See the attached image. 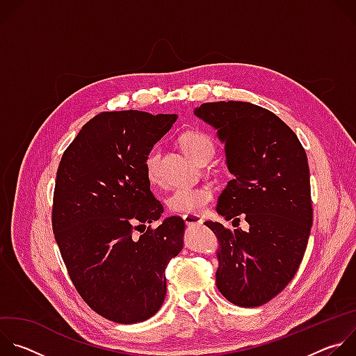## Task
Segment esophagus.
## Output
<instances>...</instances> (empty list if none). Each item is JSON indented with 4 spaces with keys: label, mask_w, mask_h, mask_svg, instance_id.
Returning a JSON list of instances; mask_svg holds the SVG:
<instances>
[{
    "label": "esophagus",
    "mask_w": 356,
    "mask_h": 356,
    "mask_svg": "<svg viewBox=\"0 0 356 356\" xmlns=\"http://www.w3.org/2000/svg\"><path fill=\"white\" fill-rule=\"evenodd\" d=\"M183 220H184L186 225H188V227L202 224V218H201L200 216H194V214H186V216L183 217Z\"/></svg>",
    "instance_id": "1"
}]
</instances>
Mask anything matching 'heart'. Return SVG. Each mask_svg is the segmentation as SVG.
<instances>
[{"label":"heart","mask_w":356,"mask_h":356,"mask_svg":"<svg viewBox=\"0 0 356 356\" xmlns=\"http://www.w3.org/2000/svg\"><path fill=\"white\" fill-rule=\"evenodd\" d=\"M180 143L193 162H200L202 158H213L216 152L214 140L201 131H188L181 135ZM162 150L158 145L152 146L143 158V169L150 183L159 181V162ZM213 200V193L206 186L177 187L168 195V207L173 213L198 216L206 210Z\"/></svg>","instance_id":"1"}]
</instances>
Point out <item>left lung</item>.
<instances>
[{"mask_svg":"<svg viewBox=\"0 0 356 356\" xmlns=\"http://www.w3.org/2000/svg\"><path fill=\"white\" fill-rule=\"evenodd\" d=\"M194 114L218 129L234 179L217 211L248 231L206 221L220 241L217 287L232 304L258 307L294 277L313 225L310 170L297 135L272 111L243 101L204 103Z\"/></svg>","mask_w":356,"mask_h":356,"instance_id":"left-lung-1","label":"left lung"}]
</instances>
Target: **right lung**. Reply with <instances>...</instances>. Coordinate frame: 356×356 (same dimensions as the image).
Masks as SVG:
<instances>
[{"label":"right lung","mask_w":356,"mask_h":356,"mask_svg":"<svg viewBox=\"0 0 356 356\" xmlns=\"http://www.w3.org/2000/svg\"><path fill=\"white\" fill-rule=\"evenodd\" d=\"M176 118L101 113L80 129L58 168L52 228L60 255L88 307L114 323H140L161 309L165 269L184 243L181 217L150 227L163 206L143 169L145 154Z\"/></svg>","instance_id":"add662e5"}]
</instances>
